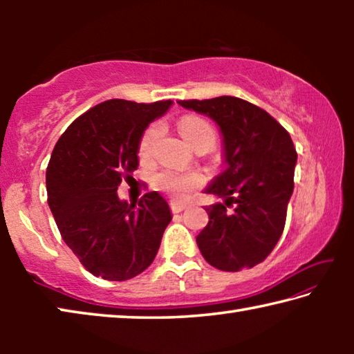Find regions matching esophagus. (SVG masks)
<instances>
[{
    "label": "esophagus",
    "mask_w": 354,
    "mask_h": 354,
    "mask_svg": "<svg viewBox=\"0 0 354 354\" xmlns=\"http://www.w3.org/2000/svg\"><path fill=\"white\" fill-rule=\"evenodd\" d=\"M170 209H171L173 214H179L181 211H184L185 205H183V203H178V201H171L170 203Z\"/></svg>",
    "instance_id": "1"
}]
</instances>
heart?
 <instances>
[{
  "instance_id": "obj_1",
  "label": "heart",
  "mask_w": 354,
  "mask_h": 354,
  "mask_svg": "<svg viewBox=\"0 0 354 354\" xmlns=\"http://www.w3.org/2000/svg\"><path fill=\"white\" fill-rule=\"evenodd\" d=\"M179 133L184 137V140L190 147L198 145V143H209L214 145L215 131L212 124L207 120L196 115H185L179 120ZM159 134V124L153 123L143 131V134L137 147V153L142 159L149 158L154 145L156 137ZM153 183L156 189L164 192V194L173 196V198H184L192 190L198 189L205 183L201 173L198 171H173L164 170L154 176Z\"/></svg>"
}]
</instances>
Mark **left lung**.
Segmentation results:
<instances>
[{"label": "left lung", "mask_w": 354, "mask_h": 354, "mask_svg": "<svg viewBox=\"0 0 354 354\" xmlns=\"http://www.w3.org/2000/svg\"><path fill=\"white\" fill-rule=\"evenodd\" d=\"M205 113L223 136L226 170L205 190L223 198L206 207L209 223L196 243L205 259L223 272L262 262L284 231L293 192L297 151L270 113L236 97L178 101ZM232 202L234 212H227Z\"/></svg>", "instance_id": "left-lung-1"}]
</instances>
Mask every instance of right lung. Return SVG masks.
Listing matches in <instances>:
<instances>
[{"label":"right lung","instance_id":"right-lung-1","mask_svg":"<svg viewBox=\"0 0 354 354\" xmlns=\"http://www.w3.org/2000/svg\"><path fill=\"white\" fill-rule=\"evenodd\" d=\"M171 100H107L70 124L46 169L48 206L64 242L93 277L127 281L151 266L170 207L158 192L134 203L117 195L139 167L137 147L149 123Z\"/></svg>","mask_w":354,"mask_h":354}]
</instances>
